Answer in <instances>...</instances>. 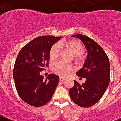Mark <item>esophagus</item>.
<instances>
[{
	"instance_id": "34e87169",
	"label": "esophagus",
	"mask_w": 121,
	"mask_h": 121,
	"mask_svg": "<svg viewBox=\"0 0 121 121\" xmlns=\"http://www.w3.org/2000/svg\"><path fill=\"white\" fill-rule=\"evenodd\" d=\"M65 79H66V78H63V77H60V81H61V82L64 81Z\"/></svg>"
}]
</instances>
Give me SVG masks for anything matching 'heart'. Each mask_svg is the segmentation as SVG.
Listing matches in <instances>:
<instances>
[{
    "instance_id": "b5f03b06",
    "label": "heart",
    "mask_w": 121,
    "mask_h": 121,
    "mask_svg": "<svg viewBox=\"0 0 121 121\" xmlns=\"http://www.w3.org/2000/svg\"><path fill=\"white\" fill-rule=\"evenodd\" d=\"M66 46L71 51L75 56H81L84 52V48L82 44L77 40H69L68 42L61 41L56 43L51 48L49 53V59L51 61L54 62L58 58L61 52V48ZM52 70L54 73L61 77H67L73 70V67L70 65L58 61L54 63L52 66Z\"/></svg>"
}]
</instances>
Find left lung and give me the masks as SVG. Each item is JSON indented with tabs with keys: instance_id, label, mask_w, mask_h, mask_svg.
Listing matches in <instances>:
<instances>
[{
	"instance_id": "8db88e82",
	"label": "left lung",
	"mask_w": 121,
	"mask_h": 121,
	"mask_svg": "<svg viewBox=\"0 0 121 121\" xmlns=\"http://www.w3.org/2000/svg\"><path fill=\"white\" fill-rule=\"evenodd\" d=\"M82 41L87 51L83 67L76 74L86 78L80 85L74 80V86L69 90L73 103L82 107H89L98 103L105 93L110 82L109 59L102 48L92 39L82 34L72 35Z\"/></svg>"
}]
</instances>
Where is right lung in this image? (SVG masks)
<instances>
[{
    "label": "right lung",
    "mask_w": 121,
    "mask_h": 121,
    "mask_svg": "<svg viewBox=\"0 0 121 121\" xmlns=\"http://www.w3.org/2000/svg\"><path fill=\"white\" fill-rule=\"evenodd\" d=\"M62 37L40 36L22 48L15 62L13 78L22 99L29 105L40 107L51 99L59 82V77L49 74L44 80L40 72L48 66L49 53Z\"/></svg>",
    "instance_id": "right-lung-1"
}]
</instances>
